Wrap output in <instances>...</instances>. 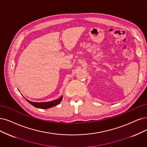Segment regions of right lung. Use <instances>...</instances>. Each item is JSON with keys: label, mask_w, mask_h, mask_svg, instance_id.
Here are the masks:
<instances>
[{"label": "right lung", "mask_w": 147, "mask_h": 147, "mask_svg": "<svg viewBox=\"0 0 147 147\" xmlns=\"http://www.w3.org/2000/svg\"><path fill=\"white\" fill-rule=\"evenodd\" d=\"M62 98H63V96H62L61 97H59L58 99L52 100L50 102H31L25 98V99H26V100L28 101L30 104L33 105L36 108H41V109H48V108L53 107L54 106L59 104L62 101Z\"/></svg>", "instance_id": "right-lung-1"}]
</instances>
